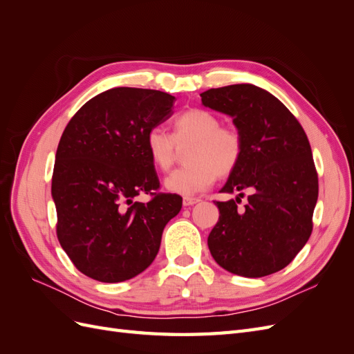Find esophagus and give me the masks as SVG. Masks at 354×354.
Here are the masks:
<instances>
[{"label":"esophagus","instance_id":"1","mask_svg":"<svg viewBox=\"0 0 354 354\" xmlns=\"http://www.w3.org/2000/svg\"><path fill=\"white\" fill-rule=\"evenodd\" d=\"M201 199L199 198H190V196H185L183 198V205L185 207H192L195 205V203H198Z\"/></svg>","mask_w":354,"mask_h":354}]
</instances>
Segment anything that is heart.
Returning <instances> with one entry per match:
<instances>
[{
    "label": "heart",
    "mask_w": 354,
    "mask_h": 354,
    "mask_svg": "<svg viewBox=\"0 0 354 354\" xmlns=\"http://www.w3.org/2000/svg\"><path fill=\"white\" fill-rule=\"evenodd\" d=\"M186 165L171 173L165 186L180 195H194L207 189L216 177L230 176L243 156V136L236 127L221 125V120L205 109H190L173 122V134L153 127L147 131L146 147L152 162L168 171L177 158V147L189 145Z\"/></svg>",
    "instance_id": "obj_1"
}]
</instances>
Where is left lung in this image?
Returning a JSON list of instances; mask_svg holds the SVG:
<instances>
[{
	"label": "left lung",
	"mask_w": 354,
	"mask_h": 354,
	"mask_svg": "<svg viewBox=\"0 0 354 354\" xmlns=\"http://www.w3.org/2000/svg\"><path fill=\"white\" fill-rule=\"evenodd\" d=\"M202 103L227 113L243 136V156L216 201L220 217L208 248L223 269L245 277L282 270L308 241L319 180L301 124L273 94L252 84H234L201 94Z\"/></svg>",
	"instance_id": "8db88e82"
}]
</instances>
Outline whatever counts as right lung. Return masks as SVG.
Here are the masks:
<instances>
[{"label": "right lung", "mask_w": 354, "mask_h": 354, "mask_svg": "<svg viewBox=\"0 0 354 354\" xmlns=\"http://www.w3.org/2000/svg\"><path fill=\"white\" fill-rule=\"evenodd\" d=\"M176 97L146 88L100 93L75 113L56 152L51 195L57 239L94 281H128L152 264L181 198L159 192L147 131L173 115ZM151 196L146 204L133 198Z\"/></svg>", "instance_id": "add662e5"}]
</instances>
